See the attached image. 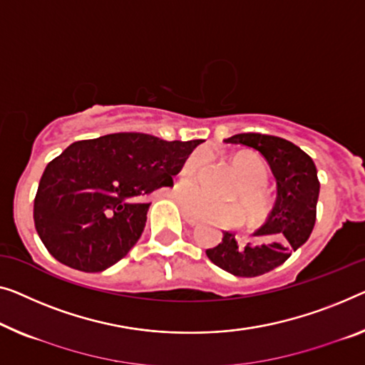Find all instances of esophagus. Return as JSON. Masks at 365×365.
Segmentation results:
<instances>
[{
	"mask_svg": "<svg viewBox=\"0 0 365 365\" xmlns=\"http://www.w3.org/2000/svg\"><path fill=\"white\" fill-rule=\"evenodd\" d=\"M183 220H185V222H187V225H190V226H197V225H198L197 217L190 216L188 213H183Z\"/></svg>",
	"mask_w": 365,
	"mask_h": 365,
	"instance_id": "obj_1",
	"label": "esophagus"
}]
</instances>
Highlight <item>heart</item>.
I'll list each match as a JSON object with an SVG mask.
<instances>
[{
	"mask_svg": "<svg viewBox=\"0 0 365 365\" xmlns=\"http://www.w3.org/2000/svg\"><path fill=\"white\" fill-rule=\"evenodd\" d=\"M206 152H193L180 167L182 180H193L206 162ZM236 173L241 178V187L237 188L236 197L244 206L249 220H260L269 213L270 200L262 185L267 180V168L257 155L241 152L231 159ZM178 197L182 198L183 210L192 216L201 220L215 221L222 226H236L242 221V208L237 203H217L206 198L195 188H180Z\"/></svg>",
	"mask_w": 365,
	"mask_h": 365,
	"instance_id": "1",
	"label": "heart"
}]
</instances>
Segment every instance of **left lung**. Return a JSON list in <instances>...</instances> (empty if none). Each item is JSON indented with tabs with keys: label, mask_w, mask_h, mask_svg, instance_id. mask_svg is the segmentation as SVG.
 I'll list each match as a JSON object with an SVG mask.
<instances>
[{
	"label": "left lung",
	"mask_w": 365,
	"mask_h": 365,
	"mask_svg": "<svg viewBox=\"0 0 365 365\" xmlns=\"http://www.w3.org/2000/svg\"><path fill=\"white\" fill-rule=\"evenodd\" d=\"M225 143L262 154L275 178L277 198L265 225L252 235L257 241L237 244L232 232L222 231L221 242L206 249V255L232 275L257 277L284 264L312 235L319 197L317 165L298 145L275 135L244 133Z\"/></svg>",
	"instance_id": "left-lung-1"
}]
</instances>
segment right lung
Returning <instances> with one entry per match:
<instances>
[{"instance_id": "add662e5", "label": "right lung", "mask_w": 365, "mask_h": 365, "mask_svg": "<svg viewBox=\"0 0 365 365\" xmlns=\"http://www.w3.org/2000/svg\"><path fill=\"white\" fill-rule=\"evenodd\" d=\"M139 133L106 134L70 144L43 170L34 225L47 251L68 267L103 272L143 235L150 203L198 144Z\"/></svg>"}]
</instances>
